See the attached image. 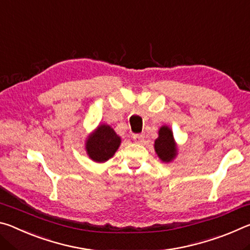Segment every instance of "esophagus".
<instances>
[{
  "label": "esophagus",
  "mask_w": 250,
  "mask_h": 250,
  "mask_svg": "<svg viewBox=\"0 0 250 250\" xmlns=\"http://www.w3.org/2000/svg\"><path fill=\"white\" fill-rule=\"evenodd\" d=\"M133 141L135 143H142V141L145 140V134L143 133H138V134H133Z\"/></svg>",
  "instance_id": "34e87169"
}]
</instances>
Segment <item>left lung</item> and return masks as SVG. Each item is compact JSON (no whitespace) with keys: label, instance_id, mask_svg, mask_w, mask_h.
Returning a JSON list of instances; mask_svg holds the SVG:
<instances>
[{"label":"left lung","instance_id":"obj_1","mask_svg":"<svg viewBox=\"0 0 250 250\" xmlns=\"http://www.w3.org/2000/svg\"><path fill=\"white\" fill-rule=\"evenodd\" d=\"M154 150L163 162H171L177 154V146L173 138L172 130L167 125L161 126L159 138L154 142Z\"/></svg>","mask_w":250,"mask_h":250}]
</instances>
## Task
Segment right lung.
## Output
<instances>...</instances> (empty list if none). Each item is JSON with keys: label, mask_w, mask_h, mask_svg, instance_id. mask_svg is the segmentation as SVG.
Wrapping results in <instances>:
<instances>
[{"label": "right lung", "mask_w": 250, "mask_h": 250, "mask_svg": "<svg viewBox=\"0 0 250 250\" xmlns=\"http://www.w3.org/2000/svg\"><path fill=\"white\" fill-rule=\"evenodd\" d=\"M121 138L108 125H100L94 132L88 135L86 151L95 162L103 163L112 158L120 146Z\"/></svg>", "instance_id": "obj_1"}]
</instances>
